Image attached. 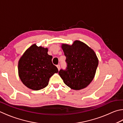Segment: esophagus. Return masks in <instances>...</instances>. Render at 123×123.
<instances>
[{"label":"esophagus","instance_id":"1","mask_svg":"<svg viewBox=\"0 0 123 123\" xmlns=\"http://www.w3.org/2000/svg\"><path fill=\"white\" fill-rule=\"evenodd\" d=\"M56 67H57V69H58V70H60V66L59 65V64H57V65L56 66Z\"/></svg>","mask_w":123,"mask_h":123}]
</instances>
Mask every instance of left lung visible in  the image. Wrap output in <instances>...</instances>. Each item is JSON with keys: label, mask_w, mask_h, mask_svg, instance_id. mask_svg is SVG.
I'll return each mask as SVG.
<instances>
[{"label": "left lung", "mask_w": 123, "mask_h": 123, "mask_svg": "<svg viewBox=\"0 0 123 123\" xmlns=\"http://www.w3.org/2000/svg\"><path fill=\"white\" fill-rule=\"evenodd\" d=\"M67 67L59 74L71 89L81 90L89 86L95 77L98 59L92 49L84 42L75 40L71 45L62 43Z\"/></svg>", "instance_id": "left-lung-1"}]
</instances>
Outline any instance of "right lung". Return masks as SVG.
Here are the masks:
<instances>
[{
  "mask_svg": "<svg viewBox=\"0 0 123 123\" xmlns=\"http://www.w3.org/2000/svg\"><path fill=\"white\" fill-rule=\"evenodd\" d=\"M48 49L33 44L27 49L18 62V75L28 88L39 90L48 86L50 77L59 72L53 64Z\"/></svg>",
  "mask_w": 123,
  "mask_h": 123,
  "instance_id": "add662e5",
  "label": "right lung"
}]
</instances>
